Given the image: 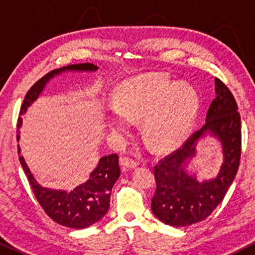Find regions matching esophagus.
I'll use <instances>...</instances> for the list:
<instances>
[{"instance_id": "34e87169", "label": "esophagus", "mask_w": 255, "mask_h": 255, "mask_svg": "<svg viewBox=\"0 0 255 255\" xmlns=\"http://www.w3.org/2000/svg\"><path fill=\"white\" fill-rule=\"evenodd\" d=\"M120 163H121V165L124 166V168L127 169H134L137 166V163L135 160L131 159L129 157H122L121 159H120Z\"/></svg>"}]
</instances>
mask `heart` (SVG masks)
<instances>
[{"instance_id":"heart-1","label":"heart","mask_w":255,"mask_h":255,"mask_svg":"<svg viewBox=\"0 0 255 255\" xmlns=\"http://www.w3.org/2000/svg\"><path fill=\"white\" fill-rule=\"evenodd\" d=\"M114 107L105 124L114 133L128 129L127 118L142 120L141 133L152 150L164 152L180 144L191 129L200 99L189 84H180L165 74L131 78L114 92Z\"/></svg>"}]
</instances>
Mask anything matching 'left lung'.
<instances>
[{
	"label": "left lung",
	"instance_id": "1",
	"mask_svg": "<svg viewBox=\"0 0 255 255\" xmlns=\"http://www.w3.org/2000/svg\"><path fill=\"white\" fill-rule=\"evenodd\" d=\"M215 86L216 98L203 128L154 166L157 188L151 209L160 222L171 227H188L209 217L222 203L238 172L241 157L239 108L230 90L217 78ZM206 136L221 142L224 163L217 177L199 181L196 174H189L186 168L196 154L198 140Z\"/></svg>",
	"mask_w": 255,
	"mask_h": 255
}]
</instances>
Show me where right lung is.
I'll return each instance as SVG.
<instances>
[{"instance_id":"obj_1","label":"right lung","mask_w":255,"mask_h":255,"mask_svg":"<svg viewBox=\"0 0 255 255\" xmlns=\"http://www.w3.org/2000/svg\"><path fill=\"white\" fill-rule=\"evenodd\" d=\"M98 67L93 63H79L55 69L37 81L26 93L22 102L20 115H24L27 108L37 101L40 93L45 89L46 84L56 75L64 72H96ZM22 119L17 120L16 140L20 139V127ZM20 146L17 145L19 160L24 169L32 191L36 195L38 203L43 207L46 215L56 223L73 229H85L97 223L104 217L110 206V195L113 186L120 177L119 156L116 153L104 156L99 159L97 166L90 174L86 182L79 184L73 191L52 189L40 186L33 177L24 157L20 154Z\"/></svg>"}]
</instances>
